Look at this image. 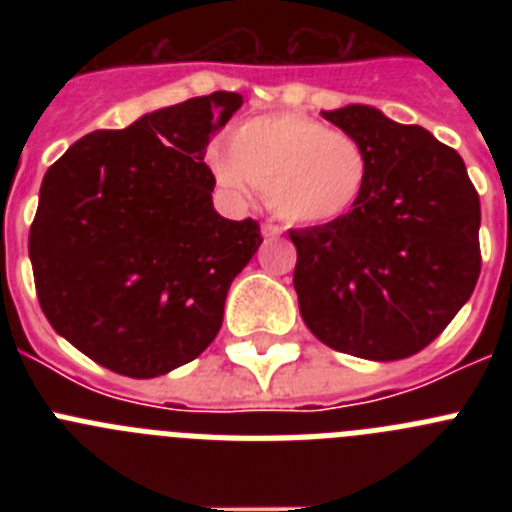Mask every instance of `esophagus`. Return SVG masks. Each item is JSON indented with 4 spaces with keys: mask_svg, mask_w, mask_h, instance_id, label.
<instances>
[{
    "mask_svg": "<svg viewBox=\"0 0 512 512\" xmlns=\"http://www.w3.org/2000/svg\"><path fill=\"white\" fill-rule=\"evenodd\" d=\"M261 233H264V238H279V235H282V225L264 223L261 225Z\"/></svg>",
    "mask_w": 512,
    "mask_h": 512,
    "instance_id": "esophagus-1",
    "label": "esophagus"
}]
</instances>
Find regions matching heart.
Instances as JSON below:
<instances>
[{
    "instance_id": "heart-1",
    "label": "heart",
    "mask_w": 512,
    "mask_h": 512,
    "mask_svg": "<svg viewBox=\"0 0 512 512\" xmlns=\"http://www.w3.org/2000/svg\"><path fill=\"white\" fill-rule=\"evenodd\" d=\"M217 184L235 197L264 189L284 223L328 225L354 212L372 179V158L359 138L297 112H271L238 122L228 151L207 156Z\"/></svg>"
}]
</instances>
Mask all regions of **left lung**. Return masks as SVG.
<instances>
[{"label":"left lung","mask_w":512,"mask_h":512,"mask_svg":"<svg viewBox=\"0 0 512 512\" xmlns=\"http://www.w3.org/2000/svg\"><path fill=\"white\" fill-rule=\"evenodd\" d=\"M364 143L372 179L338 223L289 230L310 333L341 354L423 351L472 297L482 269L479 194L454 148L366 104L323 112Z\"/></svg>","instance_id":"left-lung-1"}]
</instances>
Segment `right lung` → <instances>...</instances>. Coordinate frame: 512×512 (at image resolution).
<instances>
[{
	"instance_id": "add662e5",
	"label": "right lung",
	"mask_w": 512,
	"mask_h": 512,
	"mask_svg": "<svg viewBox=\"0 0 512 512\" xmlns=\"http://www.w3.org/2000/svg\"><path fill=\"white\" fill-rule=\"evenodd\" d=\"M243 104L215 92L94 130L45 171L30 225L38 302L58 336L110 372L151 379L215 341L256 220L212 207V135Z\"/></svg>"
}]
</instances>
